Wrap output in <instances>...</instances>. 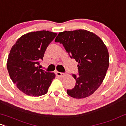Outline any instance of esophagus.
Returning <instances> with one entry per match:
<instances>
[{
	"mask_svg": "<svg viewBox=\"0 0 126 126\" xmlns=\"http://www.w3.org/2000/svg\"><path fill=\"white\" fill-rule=\"evenodd\" d=\"M55 74H56L57 76L60 77H63L64 76V73H62V72H55Z\"/></svg>",
	"mask_w": 126,
	"mask_h": 126,
	"instance_id": "obj_1",
	"label": "esophagus"
}]
</instances>
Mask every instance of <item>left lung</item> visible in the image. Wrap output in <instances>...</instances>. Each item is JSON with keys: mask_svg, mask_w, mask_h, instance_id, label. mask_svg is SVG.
Masks as SVG:
<instances>
[{"mask_svg": "<svg viewBox=\"0 0 126 126\" xmlns=\"http://www.w3.org/2000/svg\"><path fill=\"white\" fill-rule=\"evenodd\" d=\"M55 42L63 44L71 58L78 62L79 75H72L75 86L67 90V94L77 99L89 96L100 86L108 71L106 46L98 35L86 30L59 32Z\"/></svg>", "mask_w": 126, "mask_h": 126, "instance_id": "obj_1", "label": "left lung"}]
</instances>
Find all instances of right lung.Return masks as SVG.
Wrapping results in <instances>:
<instances>
[{
    "label": "right lung",
    "mask_w": 126,
    "mask_h": 126,
    "mask_svg": "<svg viewBox=\"0 0 126 126\" xmlns=\"http://www.w3.org/2000/svg\"><path fill=\"white\" fill-rule=\"evenodd\" d=\"M57 33L49 31H34L24 34L12 46L8 55L7 69L20 91L31 96L45 94L55 74L40 69L39 62Z\"/></svg>",
    "instance_id": "right-lung-1"
}]
</instances>
